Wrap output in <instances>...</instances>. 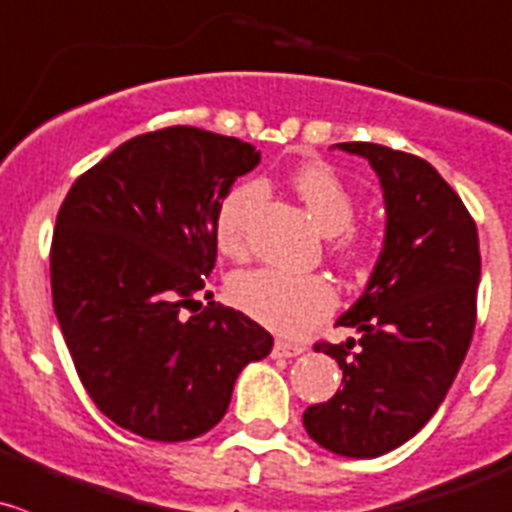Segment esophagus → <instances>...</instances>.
I'll return each instance as SVG.
<instances>
[{"label":"esophagus","instance_id":"1","mask_svg":"<svg viewBox=\"0 0 512 512\" xmlns=\"http://www.w3.org/2000/svg\"><path fill=\"white\" fill-rule=\"evenodd\" d=\"M305 352V345H297V342H287V340H277L275 347H272V355L275 357H297Z\"/></svg>","mask_w":512,"mask_h":512}]
</instances>
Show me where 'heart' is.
I'll return each instance as SVG.
<instances>
[{"instance_id": "heart-1", "label": "heart", "mask_w": 512, "mask_h": 512, "mask_svg": "<svg viewBox=\"0 0 512 512\" xmlns=\"http://www.w3.org/2000/svg\"><path fill=\"white\" fill-rule=\"evenodd\" d=\"M295 195L322 235L332 237L330 255L345 270H362L370 257V245L352 230L357 202L345 182L325 162H307L290 177ZM260 182L232 187L215 215V240L222 255H247V230L262 202ZM230 297L245 315L277 335H302L335 310V287L322 275H292L275 267L237 272L230 280Z\"/></svg>"}]
</instances>
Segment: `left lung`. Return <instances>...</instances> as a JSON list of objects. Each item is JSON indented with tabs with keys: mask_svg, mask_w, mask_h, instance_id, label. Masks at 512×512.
<instances>
[{
	"mask_svg": "<svg viewBox=\"0 0 512 512\" xmlns=\"http://www.w3.org/2000/svg\"><path fill=\"white\" fill-rule=\"evenodd\" d=\"M335 147L377 172L388 225L365 292L337 320L360 337L315 345L337 360L342 390L302 423L330 453L377 458L433 418L463 365L478 312V227L430 162L372 142Z\"/></svg>",
	"mask_w": 512,
	"mask_h": 512,
	"instance_id": "left-lung-1",
	"label": "left lung"
}]
</instances>
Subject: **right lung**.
Returning a JSON list of instances; mask_svg holds the SVG:
<instances>
[{
    "mask_svg": "<svg viewBox=\"0 0 512 512\" xmlns=\"http://www.w3.org/2000/svg\"><path fill=\"white\" fill-rule=\"evenodd\" d=\"M257 165L247 142L177 124L119 145L64 197L54 312L84 390L119 428L197 438L227 413L242 367L270 355L265 327L197 302L217 260V207Z\"/></svg>",
    "mask_w": 512,
    "mask_h": 512,
    "instance_id": "right-lung-1",
    "label": "right lung"
}]
</instances>
